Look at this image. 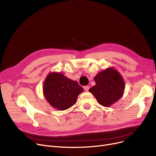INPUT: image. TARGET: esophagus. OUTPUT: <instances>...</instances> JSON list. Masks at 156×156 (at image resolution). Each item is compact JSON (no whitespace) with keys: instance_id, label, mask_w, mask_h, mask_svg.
Wrapping results in <instances>:
<instances>
[{"instance_id":"obj_1","label":"esophagus","mask_w":156,"mask_h":156,"mask_svg":"<svg viewBox=\"0 0 156 156\" xmlns=\"http://www.w3.org/2000/svg\"><path fill=\"white\" fill-rule=\"evenodd\" d=\"M83 88H84V90H85L86 92H87V91H88L90 87H89V86H85V87H83Z\"/></svg>"}]
</instances>
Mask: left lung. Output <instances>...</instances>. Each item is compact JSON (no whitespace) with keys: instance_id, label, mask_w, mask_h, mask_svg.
<instances>
[{"instance_id":"8db88e82","label":"left lung","mask_w":156,"mask_h":156,"mask_svg":"<svg viewBox=\"0 0 156 156\" xmlns=\"http://www.w3.org/2000/svg\"><path fill=\"white\" fill-rule=\"evenodd\" d=\"M95 85L89 92L95 97L98 103L104 107L117 102L124 93L123 78L114 68L110 67L99 72L94 78Z\"/></svg>"}]
</instances>
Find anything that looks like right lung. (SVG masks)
<instances>
[{"label":"right lung","mask_w":156,"mask_h":156,"mask_svg":"<svg viewBox=\"0 0 156 156\" xmlns=\"http://www.w3.org/2000/svg\"><path fill=\"white\" fill-rule=\"evenodd\" d=\"M83 88L73 81L57 72L49 73L44 83L43 94L47 101L53 108L60 111L68 109L77 101Z\"/></svg>","instance_id":"right-lung-1"}]
</instances>
